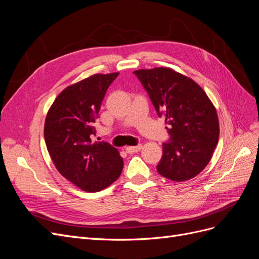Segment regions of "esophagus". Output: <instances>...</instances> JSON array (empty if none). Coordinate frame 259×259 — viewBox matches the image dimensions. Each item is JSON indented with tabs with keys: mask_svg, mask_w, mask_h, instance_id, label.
<instances>
[{
	"mask_svg": "<svg viewBox=\"0 0 259 259\" xmlns=\"http://www.w3.org/2000/svg\"><path fill=\"white\" fill-rule=\"evenodd\" d=\"M142 145H137V146H127L126 147V152L129 154H133V153H138L141 151Z\"/></svg>",
	"mask_w": 259,
	"mask_h": 259,
	"instance_id": "1",
	"label": "esophagus"
}]
</instances>
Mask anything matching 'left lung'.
<instances>
[{
    "mask_svg": "<svg viewBox=\"0 0 259 259\" xmlns=\"http://www.w3.org/2000/svg\"><path fill=\"white\" fill-rule=\"evenodd\" d=\"M151 98L170 135L162 144L157 171L163 178L184 182L195 178L210 162L219 143L216 108L195 80L171 68L133 72Z\"/></svg>",
    "mask_w": 259,
    "mask_h": 259,
    "instance_id": "8db88e82",
    "label": "left lung"
}]
</instances>
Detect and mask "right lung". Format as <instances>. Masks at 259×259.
Wrapping results in <instances>:
<instances>
[{
    "label": "right lung",
    "instance_id": "1",
    "mask_svg": "<svg viewBox=\"0 0 259 259\" xmlns=\"http://www.w3.org/2000/svg\"><path fill=\"white\" fill-rule=\"evenodd\" d=\"M118 74H94L68 86L46 115L44 138L56 169L88 193L113 184L123 168L117 148L106 142H91L106 90Z\"/></svg>",
    "mask_w": 259,
    "mask_h": 259
}]
</instances>
